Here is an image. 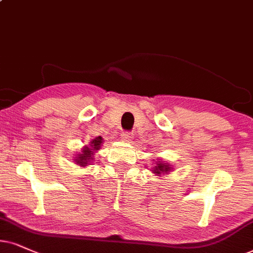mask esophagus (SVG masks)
<instances>
[{"mask_svg": "<svg viewBox=\"0 0 253 253\" xmlns=\"http://www.w3.org/2000/svg\"><path fill=\"white\" fill-rule=\"evenodd\" d=\"M132 139H133V134L132 133L123 132V134H121V140H123V141L129 142Z\"/></svg>", "mask_w": 253, "mask_h": 253, "instance_id": "1", "label": "esophagus"}]
</instances>
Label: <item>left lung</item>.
I'll return each mask as SVG.
<instances>
[{
  "mask_svg": "<svg viewBox=\"0 0 253 253\" xmlns=\"http://www.w3.org/2000/svg\"><path fill=\"white\" fill-rule=\"evenodd\" d=\"M171 169H172L171 166L167 164L166 161H164V160L156 159L155 166L152 168V171L158 175V176H161V175L169 174V171H171Z\"/></svg>",
  "mask_w": 253,
  "mask_h": 253,
  "instance_id": "obj_1",
  "label": "left lung"
}]
</instances>
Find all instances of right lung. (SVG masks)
I'll return each instance as SVG.
<instances>
[{
    "mask_svg": "<svg viewBox=\"0 0 253 253\" xmlns=\"http://www.w3.org/2000/svg\"><path fill=\"white\" fill-rule=\"evenodd\" d=\"M104 139L101 136H97L89 142V146H85L82 149V153L77 154L75 156V162L79 165L81 167H86V166L92 164L94 160V153L100 149L101 145H103Z\"/></svg>",
    "mask_w": 253,
    "mask_h": 253,
    "instance_id": "1",
    "label": "right lung"
}]
</instances>
